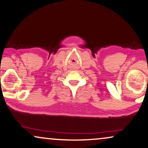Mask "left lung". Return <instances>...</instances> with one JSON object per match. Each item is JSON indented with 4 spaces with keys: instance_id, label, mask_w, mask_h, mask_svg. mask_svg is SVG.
<instances>
[{
    "instance_id": "obj_1",
    "label": "left lung",
    "mask_w": 148,
    "mask_h": 148,
    "mask_svg": "<svg viewBox=\"0 0 148 148\" xmlns=\"http://www.w3.org/2000/svg\"><path fill=\"white\" fill-rule=\"evenodd\" d=\"M147 80H148V79H147Z\"/></svg>"
}]
</instances>
